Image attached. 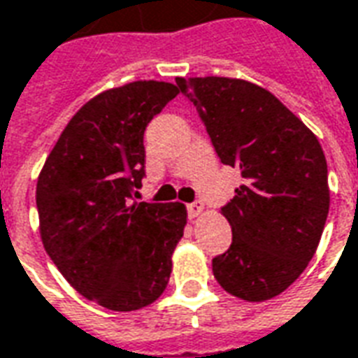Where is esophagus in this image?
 <instances>
[{
	"label": "esophagus",
	"mask_w": 358,
	"mask_h": 358,
	"mask_svg": "<svg viewBox=\"0 0 358 358\" xmlns=\"http://www.w3.org/2000/svg\"><path fill=\"white\" fill-rule=\"evenodd\" d=\"M203 213V203H189L187 205V217L197 218Z\"/></svg>",
	"instance_id": "esophagus-1"
}]
</instances>
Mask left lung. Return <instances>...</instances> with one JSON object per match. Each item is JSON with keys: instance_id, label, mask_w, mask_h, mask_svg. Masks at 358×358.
Instances as JSON below:
<instances>
[{"instance_id": "8db88e82", "label": "left lung", "mask_w": 358, "mask_h": 358, "mask_svg": "<svg viewBox=\"0 0 358 358\" xmlns=\"http://www.w3.org/2000/svg\"><path fill=\"white\" fill-rule=\"evenodd\" d=\"M194 103L220 161L243 184L222 207L232 245L213 259V274L243 301H266L307 268L328 209V164L303 120L268 90L224 76L176 78Z\"/></svg>"}]
</instances>
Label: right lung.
Here are the masks:
<instances>
[{"mask_svg": "<svg viewBox=\"0 0 358 358\" xmlns=\"http://www.w3.org/2000/svg\"><path fill=\"white\" fill-rule=\"evenodd\" d=\"M178 95L171 82L138 80L82 105L45 159L36 186L42 243L86 299L118 313L161 297L184 236L182 203H138L143 132Z\"/></svg>", "mask_w": 358, "mask_h": 358, "instance_id": "obj_1", "label": "right lung"}]
</instances>
